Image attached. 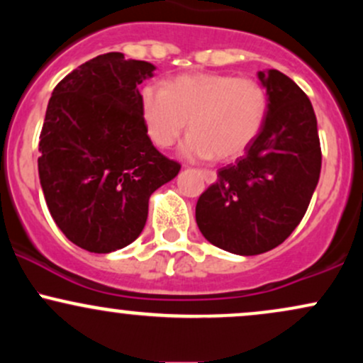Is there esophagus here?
Returning <instances> with one entry per match:
<instances>
[{
  "mask_svg": "<svg viewBox=\"0 0 363 363\" xmlns=\"http://www.w3.org/2000/svg\"><path fill=\"white\" fill-rule=\"evenodd\" d=\"M201 176L205 181L208 182V184H213V182L216 181V172L215 170H210V169H203L201 170Z\"/></svg>",
  "mask_w": 363,
  "mask_h": 363,
  "instance_id": "34e87169",
  "label": "esophagus"
}]
</instances>
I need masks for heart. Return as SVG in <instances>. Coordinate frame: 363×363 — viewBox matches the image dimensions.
I'll list each match as a JSON object with an SVG mask.
<instances>
[{
  "label": "heart",
  "instance_id": "1",
  "mask_svg": "<svg viewBox=\"0 0 363 363\" xmlns=\"http://www.w3.org/2000/svg\"><path fill=\"white\" fill-rule=\"evenodd\" d=\"M141 118L150 140L167 148L187 126L181 152L205 160L235 158L259 135L268 97L257 82L222 73L181 74L164 85H147L140 97Z\"/></svg>",
  "mask_w": 363,
  "mask_h": 363
}]
</instances>
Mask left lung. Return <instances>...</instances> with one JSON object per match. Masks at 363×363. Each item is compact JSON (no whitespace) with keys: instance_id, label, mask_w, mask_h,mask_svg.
Instances as JSON below:
<instances>
[{"instance_id":"8db88e82","label":"left lung","mask_w":363,"mask_h":363,"mask_svg":"<svg viewBox=\"0 0 363 363\" xmlns=\"http://www.w3.org/2000/svg\"><path fill=\"white\" fill-rule=\"evenodd\" d=\"M268 97L259 135L199 196L208 242L239 256L272 251L306 215L320 174L318 121L307 95L278 69L257 73Z\"/></svg>"}]
</instances>
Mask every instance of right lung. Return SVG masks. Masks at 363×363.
I'll list each match as a JSON object with an SVG mask.
<instances>
[{
    "mask_svg": "<svg viewBox=\"0 0 363 363\" xmlns=\"http://www.w3.org/2000/svg\"><path fill=\"white\" fill-rule=\"evenodd\" d=\"M155 66L107 52L83 62L54 89L39 141V179L61 232L89 252L138 239L148 201L181 165L153 147L140 90Z\"/></svg>",
    "mask_w": 363,
    "mask_h": 363,
    "instance_id": "1",
    "label": "right lung"
}]
</instances>
